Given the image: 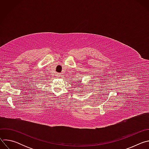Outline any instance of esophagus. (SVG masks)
<instances>
[{
  "label": "esophagus",
  "mask_w": 149,
  "mask_h": 149,
  "mask_svg": "<svg viewBox=\"0 0 149 149\" xmlns=\"http://www.w3.org/2000/svg\"><path fill=\"white\" fill-rule=\"evenodd\" d=\"M56 76H57V77H61V74H56Z\"/></svg>",
  "instance_id": "obj_1"
}]
</instances>
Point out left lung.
<instances>
[{"label":"left lung","instance_id":"obj_1","mask_svg":"<svg viewBox=\"0 0 149 149\" xmlns=\"http://www.w3.org/2000/svg\"><path fill=\"white\" fill-rule=\"evenodd\" d=\"M79 84V87H82V86H80V85H79V83H78Z\"/></svg>","mask_w":149,"mask_h":149}]
</instances>
